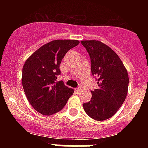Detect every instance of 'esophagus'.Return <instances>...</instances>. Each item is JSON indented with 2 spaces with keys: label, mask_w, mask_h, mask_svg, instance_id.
Listing matches in <instances>:
<instances>
[{
  "label": "esophagus",
  "mask_w": 148,
  "mask_h": 148,
  "mask_svg": "<svg viewBox=\"0 0 148 148\" xmlns=\"http://www.w3.org/2000/svg\"><path fill=\"white\" fill-rule=\"evenodd\" d=\"M76 90L78 91V92H82V91H83V90H84V89H83V87H82V86H80V87H78V88L76 89Z\"/></svg>",
  "instance_id": "esophagus-1"
}]
</instances>
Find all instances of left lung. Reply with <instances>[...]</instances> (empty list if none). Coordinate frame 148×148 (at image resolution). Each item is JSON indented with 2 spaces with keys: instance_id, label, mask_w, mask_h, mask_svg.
I'll return each instance as SVG.
<instances>
[{
  "instance_id": "left-lung-1",
  "label": "left lung",
  "mask_w": 148,
  "mask_h": 148,
  "mask_svg": "<svg viewBox=\"0 0 148 148\" xmlns=\"http://www.w3.org/2000/svg\"><path fill=\"white\" fill-rule=\"evenodd\" d=\"M91 60V72L99 88L91 91L92 98L83 108L90 117L104 121L114 116L126 99L129 77L119 56L99 40H82Z\"/></svg>"
}]
</instances>
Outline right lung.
Masks as SVG:
<instances>
[{
  "label": "right lung",
  "instance_id": "obj_1",
  "mask_svg": "<svg viewBox=\"0 0 148 148\" xmlns=\"http://www.w3.org/2000/svg\"><path fill=\"white\" fill-rule=\"evenodd\" d=\"M78 40H54L40 47L25 61L22 85L27 100L35 110L51 116L63 109L74 90L56 82L61 60Z\"/></svg>",
  "mask_w": 148,
  "mask_h": 148
}]
</instances>
